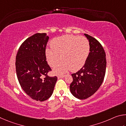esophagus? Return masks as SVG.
<instances>
[{"instance_id":"1","label":"esophagus","mask_w":126,"mask_h":126,"mask_svg":"<svg viewBox=\"0 0 126 126\" xmlns=\"http://www.w3.org/2000/svg\"><path fill=\"white\" fill-rule=\"evenodd\" d=\"M65 77V75H58L57 76V78H58V79H62L63 78H64Z\"/></svg>"}]
</instances>
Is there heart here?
I'll return each mask as SVG.
<instances>
[{"instance_id":"1","label":"heart","mask_w":126,"mask_h":126,"mask_svg":"<svg viewBox=\"0 0 126 126\" xmlns=\"http://www.w3.org/2000/svg\"><path fill=\"white\" fill-rule=\"evenodd\" d=\"M51 48L45 50L48 63L52 67L63 63L56 69L57 72L70 70L76 71L85 65L90 51L89 41L85 37L66 35L55 37L50 43ZM61 57H60V56Z\"/></svg>"}]
</instances>
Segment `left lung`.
<instances>
[{
	"label": "left lung",
	"mask_w": 126,
	"mask_h": 126,
	"mask_svg": "<svg viewBox=\"0 0 126 126\" xmlns=\"http://www.w3.org/2000/svg\"><path fill=\"white\" fill-rule=\"evenodd\" d=\"M89 40L90 52L85 65L71 74L73 81L70 86L71 94L80 100L89 98L97 91L104 80L106 59L102 46L97 40L85 34Z\"/></svg>",
	"instance_id": "1"
}]
</instances>
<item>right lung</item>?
<instances>
[{"mask_svg": "<svg viewBox=\"0 0 126 126\" xmlns=\"http://www.w3.org/2000/svg\"><path fill=\"white\" fill-rule=\"evenodd\" d=\"M49 37L36 33L26 39L16 56L17 79L24 92L32 99L44 101L52 95L57 78L48 76L51 71L46 61V46Z\"/></svg>", "mask_w": 126, "mask_h": 126, "instance_id": "right-lung-1", "label": "right lung"}]
</instances>
